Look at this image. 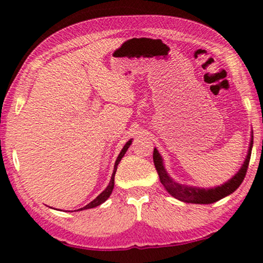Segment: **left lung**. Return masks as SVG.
<instances>
[{
	"instance_id": "left-lung-1",
	"label": "left lung",
	"mask_w": 263,
	"mask_h": 263,
	"mask_svg": "<svg viewBox=\"0 0 263 263\" xmlns=\"http://www.w3.org/2000/svg\"><path fill=\"white\" fill-rule=\"evenodd\" d=\"M252 147H253V136L251 138V142H249L247 157L245 159L241 168L239 169V172L232 177V179H230L228 182H225L224 184L218 185V186H215V188H210V189L184 185L175 182L171 176L168 175L166 169H164L162 157L160 155L157 148H154L153 151V160H154V166L157 168V172L160 177V181H161V183L163 184L164 189H166L168 193L173 196V197H175L179 199V201L185 202V203L211 204L234 193V191L239 188V185L242 183L248 169L249 160H251Z\"/></svg>"
}]
</instances>
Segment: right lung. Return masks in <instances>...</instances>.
Listing matches in <instances>:
<instances>
[{"instance_id": "add662e5", "label": "right lung", "mask_w": 263, "mask_h": 263, "mask_svg": "<svg viewBox=\"0 0 263 263\" xmlns=\"http://www.w3.org/2000/svg\"><path fill=\"white\" fill-rule=\"evenodd\" d=\"M131 144H132V139L128 140V141L126 142V144L124 145V147L122 148L121 153H119L117 160H116V162H115V167H114V173H112V175H111V180H110V183H109V185L106 186V188H105L103 191H102V193H101L99 196H97V197L94 199V201H91L90 203L87 204L86 206H83V208L79 209V210H75V211H81V210H87V209L96 208V206L101 205L102 203H104V202L106 201V199H108V198L110 197V195H111V193H112L114 186H115V174H116V171H117V166H118L119 161H121V160H122V158L124 157V154L126 153V151L128 149V147H130V145H131Z\"/></svg>"}]
</instances>
